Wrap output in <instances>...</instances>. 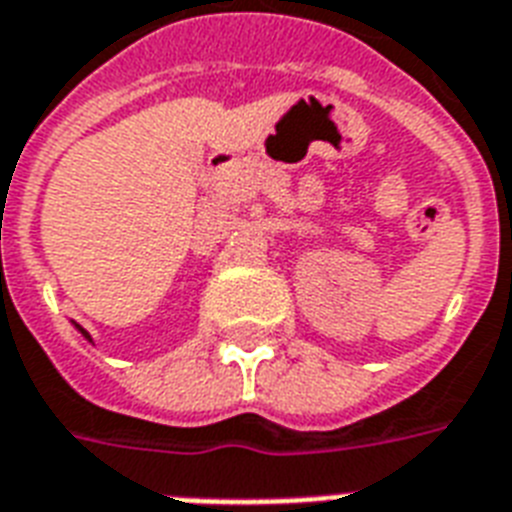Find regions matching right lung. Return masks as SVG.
Listing matches in <instances>:
<instances>
[{
    "instance_id": "right-lung-1",
    "label": "right lung",
    "mask_w": 512,
    "mask_h": 512,
    "mask_svg": "<svg viewBox=\"0 0 512 512\" xmlns=\"http://www.w3.org/2000/svg\"><path fill=\"white\" fill-rule=\"evenodd\" d=\"M82 332H84V329H82ZM84 337H90V335H87V332H84Z\"/></svg>"
}]
</instances>
